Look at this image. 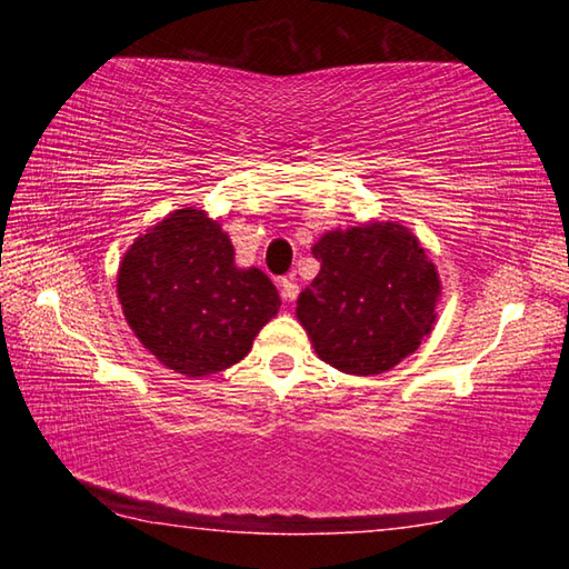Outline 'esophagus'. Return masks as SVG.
<instances>
[{
    "instance_id": "esophagus-1",
    "label": "esophagus",
    "mask_w": 569,
    "mask_h": 569,
    "mask_svg": "<svg viewBox=\"0 0 569 569\" xmlns=\"http://www.w3.org/2000/svg\"><path fill=\"white\" fill-rule=\"evenodd\" d=\"M281 296L286 298V301H296L298 283L293 281V278H283V281H281Z\"/></svg>"
}]
</instances>
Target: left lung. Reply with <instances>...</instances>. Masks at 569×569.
Wrapping results in <instances>:
<instances>
[{
	"mask_svg": "<svg viewBox=\"0 0 569 569\" xmlns=\"http://www.w3.org/2000/svg\"><path fill=\"white\" fill-rule=\"evenodd\" d=\"M313 256L321 271L298 296L296 316L326 363L371 377L419 349L437 319L439 278L407 228L333 230Z\"/></svg>",
	"mask_w": 569,
	"mask_h": 569,
	"instance_id": "1",
	"label": "left lung"
}]
</instances>
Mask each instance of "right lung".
Instances as JSON below:
<instances>
[{"label": "right lung", "mask_w": 569, "mask_h": 569, "mask_svg": "<svg viewBox=\"0 0 569 569\" xmlns=\"http://www.w3.org/2000/svg\"><path fill=\"white\" fill-rule=\"evenodd\" d=\"M120 303L140 343L182 377L238 363L281 306L263 271H240L233 246L203 210L170 213L124 253Z\"/></svg>", "instance_id": "1"}]
</instances>
